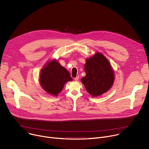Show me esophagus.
Masks as SVG:
<instances>
[{
  "mask_svg": "<svg viewBox=\"0 0 149 149\" xmlns=\"http://www.w3.org/2000/svg\"><path fill=\"white\" fill-rule=\"evenodd\" d=\"M78 79H79V76H77V77H76L75 78H74V80H75V81H77Z\"/></svg>",
  "mask_w": 149,
  "mask_h": 149,
  "instance_id": "34e87169",
  "label": "esophagus"
}]
</instances>
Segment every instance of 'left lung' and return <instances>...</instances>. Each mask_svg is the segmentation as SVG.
<instances>
[{"label": "left lung", "mask_w": 149, "mask_h": 149, "mask_svg": "<svg viewBox=\"0 0 149 149\" xmlns=\"http://www.w3.org/2000/svg\"><path fill=\"white\" fill-rule=\"evenodd\" d=\"M86 75L81 79L87 91L92 97H98L113 86L115 76L108 59L100 52L86 59L84 65Z\"/></svg>", "instance_id": "left-lung-1"}]
</instances>
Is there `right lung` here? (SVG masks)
Instances as JSON below:
<instances>
[{"instance_id": "1", "label": "right lung", "mask_w": 149, "mask_h": 149, "mask_svg": "<svg viewBox=\"0 0 149 149\" xmlns=\"http://www.w3.org/2000/svg\"><path fill=\"white\" fill-rule=\"evenodd\" d=\"M72 78L67 70L62 67L58 60L49 61L40 71L39 83L41 87L49 94L58 96L65 84Z\"/></svg>"}]
</instances>
